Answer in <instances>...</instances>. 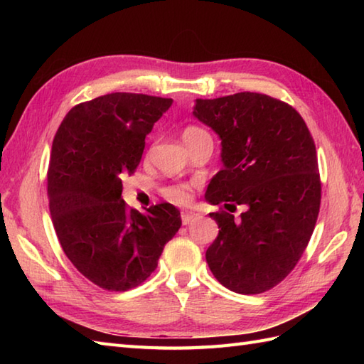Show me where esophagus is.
<instances>
[{"instance_id":"esophagus-1","label":"esophagus","mask_w":364,"mask_h":364,"mask_svg":"<svg viewBox=\"0 0 364 364\" xmlns=\"http://www.w3.org/2000/svg\"><path fill=\"white\" fill-rule=\"evenodd\" d=\"M198 218H200V214H197V213H191V211L181 213V222H183V225H189V223L197 220Z\"/></svg>"}]
</instances>
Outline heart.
Listing matches in <instances>:
<instances>
[{
  "label": "heart",
  "mask_w": 364,
  "mask_h": 364,
  "mask_svg": "<svg viewBox=\"0 0 364 364\" xmlns=\"http://www.w3.org/2000/svg\"><path fill=\"white\" fill-rule=\"evenodd\" d=\"M202 134H208V133H206V131H203L202 128L188 127L186 129H184L183 139H184V141H188V139H191V137L202 136ZM164 197L172 203L186 205L191 200V189L186 186V184H176V186H168V188L164 189Z\"/></svg>",
  "instance_id": "heart-1"
}]
</instances>
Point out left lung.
<instances>
[{
	"instance_id": "8db88e82",
	"label": "left lung",
	"mask_w": 364,
	"mask_h": 364,
	"mask_svg": "<svg viewBox=\"0 0 364 364\" xmlns=\"http://www.w3.org/2000/svg\"><path fill=\"white\" fill-rule=\"evenodd\" d=\"M192 114L222 145L223 167L208 184L206 202L245 206L241 219L210 213L219 235L206 250L208 266L230 291L264 292L296 267L318 220L313 137L292 106L257 92L197 98Z\"/></svg>"
}]
</instances>
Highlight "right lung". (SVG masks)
<instances>
[{
  "mask_svg": "<svg viewBox=\"0 0 364 364\" xmlns=\"http://www.w3.org/2000/svg\"><path fill=\"white\" fill-rule=\"evenodd\" d=\"M172 98L115 92L75 106L51 146L48 197L67 258L107 291H128L158 266L181 227L180 211L159 203L139 213L122 198V176L134 173L145 136Z\"/></svg>",
  "mask_w": 364,
  "mask_h": 364,
  "instance_id": "add662e5",
  "label": "right lung"
}]
</instances>
